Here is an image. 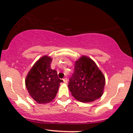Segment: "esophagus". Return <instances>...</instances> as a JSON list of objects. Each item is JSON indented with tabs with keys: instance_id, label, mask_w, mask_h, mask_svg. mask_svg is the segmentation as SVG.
I'll return each instance as SVG.
<instances>
[{
	"instance_id": "esophagus-1",
	"label": "esophagus",
	"mask_w": 133,
	"mask_h": 133,
	"mask_svg": "<svg viewBox=\"0 0 133 133\" xmlns=\"http://www.w3.org/2000/svg\"><path fill=\"white\" fill-rule=\"evenodd\" d=\"M63 81H64V83H65V84H67V83H68V79H67L66 78H65L63 79Z\"/></svg>"
}]
</instances>
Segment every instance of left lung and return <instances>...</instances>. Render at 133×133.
Listing matches in <instances>:
<instances>
[{
    "label": "left lung",
    "instance_id": "8db88e82",
    "mask_svg": "<svg viewBox=\"0 0 133 133\" xmlns=\"http://www.w3.org/2000/svg\"><path fill=\"white\" fill-rule=\"evenodd\" d=\"M105 84V76L91 58L83 55L75 62L68 87L78 101L87 103L98 99L104 93Z\"/></svg>",
    "mask_w": 133,
    "mask_h": 133
}]
</instances>
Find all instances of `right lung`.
I'll use <instances>...</instances> for the list:
<instances>
[{
  "mask_svg": "<svg viewBox=\"0 0 133 133\" xmlns=\"http://www.w3.org/2000/svg\"><path fill=\"white\" fill-rule=\"evenodd\" d=\"M52 58L45 55L38 59L27 75L25 86L31 97L38 104L53 101L63 80L58 78L57 72L51 68Z\"/></svg>",
  "mask_w": 133,
  "mask_h": 133,
  "instance_id": "add662e5",
  "label": "right lung"
}]
</instances>
